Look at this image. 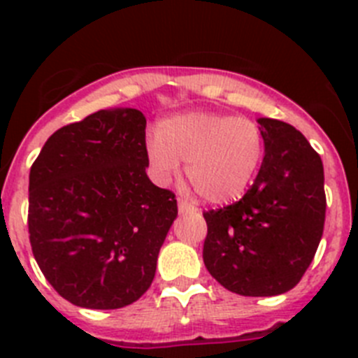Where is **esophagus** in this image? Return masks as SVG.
I'll return each mask as SVG.
<instances>
[{"instance_id": "esophagus-1", "label": "esophagus", "mask_w": 358, "mask_h": 358, "mask_svg": "<svg viewBox=\"0 0 358 358\" xmlns=\"http://www.w3.org/2000/svg\"><path fill=\"white\" fill-rule=\"evenodd\" d=\"M177 206H179V213H194V211H197L194 204H189L188 201H182V199L177 201Z\"/></svg>"}]
</instances>
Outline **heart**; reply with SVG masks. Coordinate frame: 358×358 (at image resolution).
<instances>
[{
  "label": "heart",
  "mask_w": 358,
  "mask_h": 358,
  "mask_svg": "<svg viewBox=\"0 0 358 358\" xmlns=\"http://www.w3.org/2000/svg\"><path fill=\"white\" fill-rule=\"evenodd\" d=\"M147 156L161 179L179 172L210 204L238 201L260 170L265 134L255 120L226 113L189 110L161 120L147 141Z\"/></svg>",
  "instance_id": "b5f03b06"
}]
</instances>
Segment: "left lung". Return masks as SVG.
<instances>
[{
    "label": "left lung",
    "mask_w": 358,
    "mask_h": 358,
    "mask_svg": "<svg viewBox=\"0 0 358 358\" xmlns=\"http://www.w3.org/2000/svg\"><path fill=\"white\" fill-rule=\"evenodd\" d=\"M265 156L238 202L204 211L202 258L211 276L240 296L289 292L314 260L327 213L322 161L285 122L260 118Z\"/></svg>",
    "instance_id": "left-lung-1"
}]
</instances>
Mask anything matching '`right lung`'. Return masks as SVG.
Wrapping results in <instances>:
<instances>
[{"mask_svg": "<svg viewBox=\"0 0 358 358\" xmlns=\"http://www.w3.org/2000/svg\"><path fill=\"white\" fill-rule=\"evenodd\" d=\"M147 120L102 109L64 125L30 169L28 233L50 285L82 308L138 301L177 217L176 195L147 176Z\"/></svg>", "mask_w": 358, "mask_h": 358, "instance_id": "obj_1", "label": "right lung"}]
</instances>
